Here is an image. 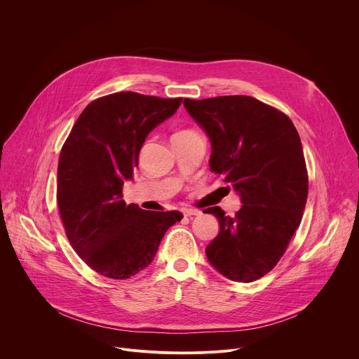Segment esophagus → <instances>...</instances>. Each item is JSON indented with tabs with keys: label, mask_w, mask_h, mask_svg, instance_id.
Returning a JSON list of instances; mask_svg holds the SVG:
<instances>
[{
	"label": "esophagus",
	"mask_w": 359,
	"mask_h": 359,
	"mask_svg": "<svg viewBox=\"0 0 359 359\" xmlns=\"http://www.w3.org/2000/svg\"><path fill=\"white\" fill-rule=\"evenodd\" d=\"M183 214L186 217H191V215H200L201 211L200 210H196V208H183Z\"/></svg>",
	"instance_id": "obj_1"
}]
</instances>
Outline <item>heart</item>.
<instances>
[{
  "mask_svg": "<svg viewBox=\"0 0 359 359\" xmlns=\"http://www.w3.org/2000/svg\"><path fill=\"white\" fill-rule=\"evenodd\" d=\"M182 133H184V131H182Z\"/></svg>",
  "mask_w": 359,
  "mask_h": 359,
  "instance_id": "1",
  "label": "heart"
}]
</instances>
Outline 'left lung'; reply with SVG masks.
<instances>
[{"label": "left lung", "instance_id": "1", "mask_svg": "<svg viewBox=\"0 0 359 359\" xmlns=\"http://www.w3.org/2000/svg\"><path fill=\"white\" fill-rule=\"evenodd\" d=\"M211 144L210 169L241 198L233 217L207 208L219 232L205 248L211 266L235 282H254L285 254L300 225L309 179L290 118L248 95L183 101Z\"/></svg>", "mask_w": 359, "mask_h": 359}]
</instances>
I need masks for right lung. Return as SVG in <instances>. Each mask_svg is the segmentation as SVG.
I'll use <instances>...</instances> for the list:
<instances>
[{
  "label": "right lung",
  "mask_w": 359,
  "mask_h": 359,
  "mask_svg": "<svg viewBox=\"0 0 359 359\" xmlns=\"http://www.w3.org/2000/svg\"><path fill=\"white\" fill-rule=\"evenodd\" d=\"M182 98L119 91L90 102L80 114L57 166V205L69 241L97 273L128 279L154 261L180 211H147L123 200L140 151Z\"/></svg>",
  "instance_id": "1"
}]
</instances>
